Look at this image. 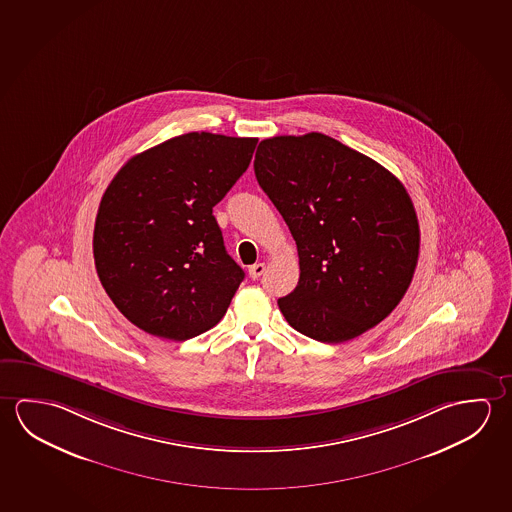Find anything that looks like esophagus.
<instances>
[{
	"label": "esophagus",
	"mask_w": 512,
	"mask_h": 512,
	"mask_svg": "<svg viewBox=\"0 0 512 512\" xmlns=\"http://www.w3.org/2000/svg\"><path fill=\"white\" fill-rule=\"evenodd\" d=\"M264 273H266V264H264V262L253 264V266H250V269H248V275H250V278H253V280L262 277Z\"/></svg>",
	"instance_id": "obj_1"
}]
</instances>
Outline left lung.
I'll use <instances>...</instances> for the list:
<instances>
[{"mask_svg":"<svg viewBox=\"0 0 512 512\" xmlns=\"http://www.w3.org/2000/svg\"><path fill=\"white\" fill-rule=\"evenodd\" d=\"M253 169L298 248L300 280L278 300L287 323L336 344L386 319L418 264V218L402 182L318 132L260 141Z\"/></svg>","mask_w":512,"mask_h":512,"instance_id":"1","label":"left lung"}]
</instances>
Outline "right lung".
Here are the masks:
<instances>
[{"label":"right lung","instance_id":"1","mask_svg":"<svg viewBox=\"0 0 512 512\" xmlns=\"http://www.w3.org/2000/svg\"><path fill=\"white\" fill-rule=\"evenodd\" d=\"M255 146V137L191 132L135 155L112 178L94 225V264L135 327L185 341L225 316L244 271L212 209Z\"/></svg>","mask_w":512,"mask_h":512}]
</instances>
